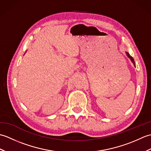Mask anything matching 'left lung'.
Segmentation results:
<instances>
[{
    "mask_svg": "<svg viewBox=\"0 0 151 151\" xmlns=\"http://www.w3.org/2000/svg\"><path fill=\"white\" fill-rule=\"evenodd\" d=\"M125 53H126V54H127V56H128V58H129V59L131 60V62H132L133 63L134 67H136V64H135V62H134V58H133L130 55V54H129V52H125Z\"/></svg>",
    "mask_w": 151,
    "mask_h": 151,
    "instance_id": "8db88e82",
    "label": "left lung"
}]
</instances>
